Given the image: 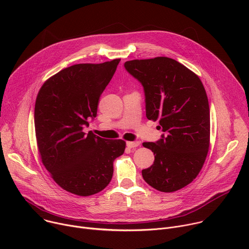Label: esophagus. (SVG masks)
Masks as SVG:
<instances>
[{
	"instance_id": "esophagus-1",
	"label": "esophagus",
	"mask_w": 249,
	"mask_h": 249,
	"mask_svg": "<svg viewBox=\"0 0 249 249\" xmlns=\"http://www.w3.org/2000/svg\"><path fill=\"white\" fill-rule=\"evenodd\" d=\"M127 147L132 149V148H136V147H139L140 146V142L138 141H135V142H127Z\"/></svg>"
}]
</instances>
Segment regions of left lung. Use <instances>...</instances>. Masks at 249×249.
<instances>
[{
	"mask_svg": "<svg viewBox=\"0 0 249 249\" xmlns=\"http://www.w3.org/2000/svg\"><path fill=\"white\" fill-rule=\"evenodd\" d=\"M125 69L144 87L146 116L162 132L157 143L145 142L155 161L142 170L144 180L161 192H174L199 174L210 146V108L204 86L191 70L174 59L132 60Z\"/></svg>",
	"mask_w": 249,
	"mask_h": 249,
	"instance_id": "1",
	"label": "left lung"
}]
</instances>
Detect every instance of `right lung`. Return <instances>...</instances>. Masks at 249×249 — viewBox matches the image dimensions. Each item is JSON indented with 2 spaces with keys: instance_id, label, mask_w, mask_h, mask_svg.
<instances>
[{
  "instance_id": "right-lung-1",
  "label": "right lung",
  "mask_w": 249,
  "mask_h": 249,
  "mask_svg": "<svg viewBox=\"0 0 249 249\" xmlns=\"http://www.w3.org/2000/svg\"><path fill=\"white\" fill-rule=\"evenodd\" d=\"M119 62L65 68L38 91L34 108L38 153L53 180L72 194L90 196L103 190L111 181L114 160L125 151L123 140L83 132L96 116L98 99Z\"/></svg>"
}]
</instances>
